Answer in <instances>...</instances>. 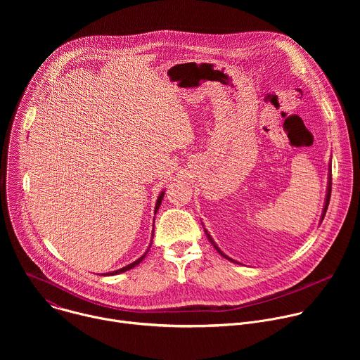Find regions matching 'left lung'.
<instances>
[{
    "instance_id": "1",
    "label": "left lung",
    "mask_w": 360,
    "mask_h": 360,
    "mask_svg": "<svg viewBox=\"0 0 360 360\" xmlns=\"http://www.w3.org/2000/svg\"><path fill=\"white\" fill-rule=\"evenodd\" d=\"M330 192H332V167H329V174H328V188H326V196H325V205H323V211H322V215H321V224H322V221H323V218H325V215H326V211H328V207H329V200H330ZM203 231H205V233H207V238L210 239V242L214 245V248L218 250V253L219 255H222L224 258H226L228 261H231V262H233V264H238L236 261H233L232 258H229V256H226L221 249H219V246L215 243V240L212 239V236L210 235V232L203 228Z\"/></svg>"
}]
</instances>
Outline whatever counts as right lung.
Segmentation results:
<instances>
[{
  "mask_svg": "<svg viewBox=\"0 0 360 360\" xmlns=\"http://www.w3.org/2000/svg\"><path fill=\"white\" fill-rule=\"evenodd\" d=\"M164 195H165V191H161V193H160V196H158V199H157V203H155V214L158 212V210H160V207H161V202H162V199H164ZM153 221H155V218H153ZM152 238H153V229H152ZM150 240H152V239H150ZM150 243H152V242H150ZM150 243H149V246H148L146 252L141 256V258H138V259H136V261H134L132 264H129V265H127V266H124V268H121V269H118V271H112V272H108V274H102V276H112V275H118V274L127 272V271H129V269L135 268L136 265H139V264L145 259V256H146V253H148V250H149V248H150Z\"/></svg>",
  "mask_w": 360,
  "mask_h": 360,
  "instance_id": "right-lung-1",
  "label": "right lung"
}]
</instances>
